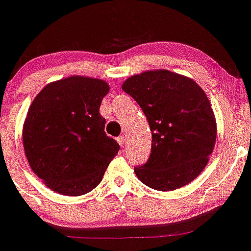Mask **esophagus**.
Returning a JSON list of instances; mask_svg holds the SVG:
<instances>
[{"label": "esophagus", "mask_w": 251, "mask_h": 251, "mask_svg": "<svg viewBox=\"0 0 251 251\" xmlns=\"http://www.w3.org/2000/svg\"><path fill=\"white\" fill-rule=\"evenodd\" d=\"M118 143H119V145L122 147L125 146V144H126V137H125V135H120V137L118 138Z\"/></svg>", "instance_id": "esophagus-1"}]
</instances>
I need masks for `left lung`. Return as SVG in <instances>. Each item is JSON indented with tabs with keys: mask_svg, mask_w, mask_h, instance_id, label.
<instances>
[{
	"mask_svg": "<svg viewBox=\"0 0 251 251\" xmlns=\"http://www.w3.org/2000/svg\"><path fill=\"white\" fill-rule=\"evenodd\" d=\"M122 89L138 102L152 131L149 161L134 168L138 179L150 188L170 192L200 175L217 135L215 114L200 85L158 69L133 75Z\"/></svg>",
	"mask_w": 251,
	"mask_h": 251,
	"instance_id": "1",
	"label": "left lung"
}]
</instances>
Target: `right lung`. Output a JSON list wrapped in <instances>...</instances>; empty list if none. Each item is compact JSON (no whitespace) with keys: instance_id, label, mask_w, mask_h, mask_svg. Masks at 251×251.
<instances>
[{"instance_id":"1","label":"right lung","mask_w":251,"mask_h":251,"mask_svg":"<svg viewBox=\"0 0 251 251\" xmlns=\"http://www.w3.org/2000/svg\"><path fill=\"white\" fill-rule=\"evenodd\" d=\"M110 85L71 76L45 85L23 124V147L34 173L51 191L80 196L100 183L119 144L105 133L99 114Z\"/></svg>"}]
</instances>
